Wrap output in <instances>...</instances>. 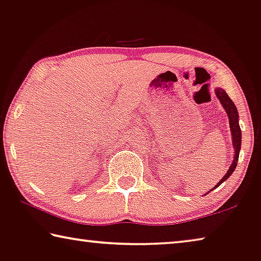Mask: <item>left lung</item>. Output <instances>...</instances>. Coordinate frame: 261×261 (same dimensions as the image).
Wrapping results in <instances>:
<instances>
[{
  "mask_svg": "<svg viewBox=\"0 0 261 261\" xmlns=\"http://www.w3.org/2000/svg\"><path fill=\"white\" fill-rule=\"evenodd\" d=\"M215 91L218 99L220 100V103L223 104V108L225 109V111H226L228 120H230V129L232 132V143H233V147H234V155H233L234 159H233L232 164L230 168H228L226 174L221 178L219 182H218L212 190L217 189L220 184H223V182L233 173V171L236 170L237 164H238L240 147H242V130H240V126H239V114H238V110H237V107L234 106V103L232 102V99L228 97L227 93L225 92V90H223V89L217 88ZM212 190H210L207 193L211 192Z\"/></svg>",
  "mask_w": 261,
  "mask_h": 261,
  "instance_id": "8db88e82",
  "label": "left lung"
}]
</instances>
